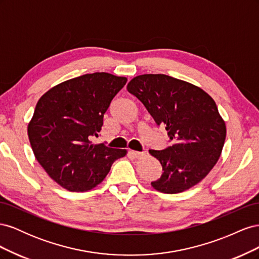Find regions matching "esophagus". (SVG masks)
<instances>
[{
    "instance_id": "1",
    "label": "esophagus",
    "mask_w": 259,
    "mask_h": 259,
    "mask_svg": "<svg viewBox=\"0 0 259 259\" xmlns=\"http://www.w3.org/2000/svg\"><path fill=\"white\" fill-rule=\"evenodd\" d=\"M130 155H132L133 158H135V159H140V158H143V156H145L146 155V152H138V151H130Z\"/></svg>"
}]
</instances>
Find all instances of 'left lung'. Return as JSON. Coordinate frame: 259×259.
<instances>
[{"instance_id":"8db88e82","label":"left lung","mask_w":259,"mask_h":259,"mask_svg":"<svg viewBox=\"0 0 259 259\" xmlns=\"http://www.w3.org/2000/svg\"><path fill=\"white\" fill-rule=\"evenodd\" d=\"M127 91L173 142L164 150H149L163 168L151 186L174 194L199 184L215 166L226 139V123L214 99L199 86L165 74L135 76Z\"/></svg>"}]
</instances>
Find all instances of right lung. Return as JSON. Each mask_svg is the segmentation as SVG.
Listing matches in <instances>:
<instances>
[{"instance_id": "add662e5", "label": "right lung", "mask_w": 259, "mask_h": 259, "mask_svg": "<svg viewBox=\"0 0 259 259\" xmlns=\"http://www.w3.org/2000/svg\"><path fill=\"white\" fill-rule=\"evenodd\" d=\"M125 76L95 72L54 86L38 99L28 124L31 148L49 176L65 189L84 192L106 178L125 149L94 145Z\"/></svg>"}]
</instances>
